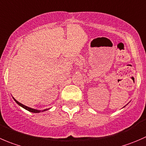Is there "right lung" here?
Here are the masks:
<instances>
[{"label":"right lung","instance_id":"obj_1","mask_svg":"<svg viewBox=\"0 0 146 146\" xmlns=\"http://www.w3.org/2000/svg\"><path fill=\"white\" fill-rule=\"evenodd\" d=\"M13 99H14V100H15V101L16 102V103H18V105H19V106H21V107H23V108L26 109L27 111H30V112H32V113H40V111H38V110H35V109H33V108H31L28 107V106H24V105H23L22 103H19V102H18V101H17V100H15V98H13ZM46 110H47V109H46ZM46 110H43V111H46Z\"/></svg>","mask_w":146,"mask_h":146}]
</instances>
